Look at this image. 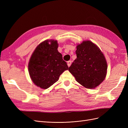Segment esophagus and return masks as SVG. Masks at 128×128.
I'll use <instances>...</instances> for the list:
<instances>
[{
  "mask_svg": "<svg viewBox=\"0 0 128 128\" xmlns=\"http://www.w3.org/2000/svg\"><path fill=\"white\" fill-rule=\"evenodd\" d=\"M71 64H72V61H68L67 62V65H68V67H70Z\"/></svg>",
  "mask_w": 128,
  "mask_h": 128,
  "instance_id": "obj_1",
  "label": "esophagus"
}]
</instances>
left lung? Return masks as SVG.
Masks as SVG:
<instances>
[{"instance_id":"left-lung-1","label":"left lung","mask_w":128,"mask_h":128,"mask_svg":"<svg viewBox=\"0 0 128 128\" xmlns=\"http://www.w3.org/2000/svg\"><path fill=\"white\" fill-rule=\"evenodd\" d=\"M77 58L68 70L77 82L87 88H93L105 78L107 64L97 46L89 40L77 46Z\"/></svg>"}]
</instances>
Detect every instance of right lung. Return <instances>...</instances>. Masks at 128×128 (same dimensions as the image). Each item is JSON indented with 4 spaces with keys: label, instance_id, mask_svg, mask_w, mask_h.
Listing matches in <instances>:
<instances>
[{
    "label": "right lung",
    "instance_id": "add662e5",
    "mask_svg": "<svg viewBox=\"0 0 128 128\" xmlns=\"http://www.w3.org/2000/svg\"><path fill=\"white\" fill-rule=\"evenodd\" d=\"M49 42L51 43L49 44ZM58 48L56 40H45L37 46L30 58L29 75L34 84L42 88L46 89L52 86L61 74L68 69Z\"/></svg>",
    "mask_w": 128,
    "mask_h": 128
}]
</instances>
